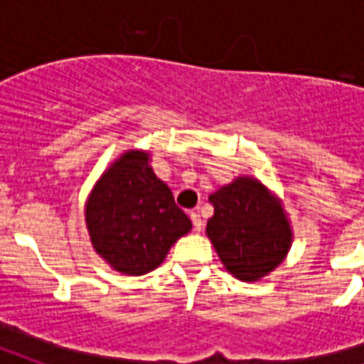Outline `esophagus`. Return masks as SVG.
I'll return each instance as SVG.
<instances>
[{"mask_svg": "<svg viewBox=\"0 0 364 364\" xmlns=\"http://www.w3.org/2000/svg\"><path fill=\"white\" fill-rule=\"evenodd\" d=\"M188 215H191V221H193V225H194V230H196V232H200V230H202V219H200L198 211H191Z\"/></svg>", "mask_w": 364, "mask_h": 364, "instance_id": "obj_1", "label": "esophagus"}]
</instances>
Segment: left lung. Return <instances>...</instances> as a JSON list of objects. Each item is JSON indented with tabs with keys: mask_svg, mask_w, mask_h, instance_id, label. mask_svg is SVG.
<instances>
[{
	"mask_svg": "<svg viewBox=\"0 0 364 364\" xmlns=\"http://www.w3.org/2000/svg\"><path fill=\"white\" fill-rule=\"evenodd\" d=\"M210 202L213 217L205 234L234 277L259 282L285 260L293 243L291 223L282 200L259 179L236 177Z\"/></svg>",
	"mask_w": 364,
	"mask_h": 364,
	"instance_id": "8db88e82",
	"label": "left lung"
}]
</instances>
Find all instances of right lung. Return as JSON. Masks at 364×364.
Wrapping results in <instances>:
<instances>
[{
    "label": "right lung",
    "instance_id": "add662e5",
    "mask_svg": "<svg viewBox=\"0 0 364 364\" xmlns=\"http://www.w3.org/2000/svg\"><path fill=\"white\" fill-rule=\"evenodd\" d=\"M151 154L130 149L102 173L85 204L94 251L126 276L159 268L193 223L149 166Z\"/></svg>",
    "mask_w": 364,
    "mask_h": 364
}]
</instances>
